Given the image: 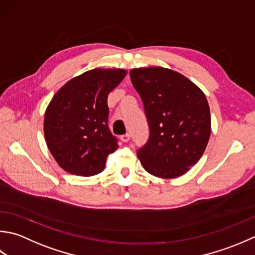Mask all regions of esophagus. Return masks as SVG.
Masks as SVG:
<instances>
[{
  "instance_id": "esophagus-1",
  "label": "esophagus",
  "mask_w": 255,
  "mask_h": 255,
  "mask_svg": "<svg viewBox=\"0 0 255 255\" xmlns=\"http://www.w3.org/2000/svg\"><path fill=\"white\" fill-rule=\"evenodd\" d=\"M129 137H131V136H129V134L128 133H127V134H123V135H121V141L122 142H124V143H127V142H128L129 141Z\"/></svg>"
}]
</instances>
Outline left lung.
Returning a JSON list of instances; mask_svg holds the SVG:
<instances>
[{"label":"left lung","instance_id":"left-lung-1","mask_svg":"<svg viewBox=\"0 0 255 255\" xmlns=\"http://www.w3.org/2000/svg\"><path fill=\"white\" fill-rule=\"evenodd\" d=\"M146 114L149 137L137 150L147 173L159 178L186 174L204 154L211 133L205 93L177 71L163 67L129 71Z\"/></svg>","mask_w":255,"mask_h":255}]
</instances>
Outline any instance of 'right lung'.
<instances>
[{"instance_id": "add662e5", "label": "right lung", "mask_w": 255, "mask_h": 255, "mask_svg": "<svg viewBox=\"0 0 255 255\" xmlns=\"http://www.w3.org/2000/svg\"><path fill=\"white\" fill-rule=\"evenodd\" d=\"M127 76L124 69L96 68L72 78L51 99L44 118V135L62 169L93 176L105 169L118 148L108 127V95Z\"/></svg>"}]
</instances>
